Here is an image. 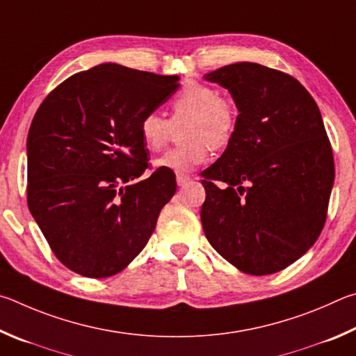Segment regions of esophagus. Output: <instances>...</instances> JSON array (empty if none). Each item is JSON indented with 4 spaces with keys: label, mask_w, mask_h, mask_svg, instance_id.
<instances>
[{
    "label": "esophagus",
    "mask_w": 356,
    "mask_h": 356,
    "mask_svg": "<svg viewBox=\"0 0 356 356\" xmlns=\"http://www.w3.org/2000/svg\"><path fill=\"white\" fill-rule=\"evenodd\" d=\"M189 181H191L189 175H186V173H178V175H177V183H178V186H184V184H188Z\"/></svg>",
    "instance_id": "1"
}]
</instances>
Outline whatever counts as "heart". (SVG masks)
Returning a JSON list of instances; mask_svg holds the SVG:
<instances>
[{
  "instance_id": "b5f03b06",
  "label": "heart",
  "mask_w": 356,
  "mask_h": 356,
  "mask_svg": "<svg viewBox=\"0 0 356 356\" xmlns=\"http://www.w3.org/2000/svg\"><path fill=\"white\" fill-rule=\"evenodd\" d=\"M170 122L184 120L181 128L183 145L168 149L156 161L165 170L183 173L208 161L211 147L227 148L238 131L239 114L232 98L217 93L203 83H189L170 103ZM170 122L158 112H148L139 123L140 139L149 152H159L168 140Z\"/></svg>"
}]
</instances>
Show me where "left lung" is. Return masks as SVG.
<instances>
[{"label": "left lung", "mask_w": 356, "mask_h": 356, "mask_svg": "<svg viewBox=\"0 0 356 356\" xmlns=\"http://www.w3.org/2000/svg\"><path fill=\"white\" fill-rule=\"evenodd\" d=\"M204 78L227 87L239 109L234 139L202 172L204 236L239 270L270 275L303 257L325 225L332 143L314 98L291 74L238 62Z\"/></svg>", "instance_id": "obj_1"}]
</instances>
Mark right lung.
<instances>
[{"instance_id": "add662e5", "label": "right lung", "mask_w": 356, "mask_h": 356, "mask_svg": "<svg viewBox=\"0 0 356 356\" xmlns=\"http://www.w3.org/2000/svg\"><path fill=\"white\" fill-rule=\"evenodd\" d=\"M178 76L118 64L73 74L43 99L28 133V208L62 264L87 278L122 272L177 192L149 173L139 123L178 90Z\"/></svg>"}]
</instances>
